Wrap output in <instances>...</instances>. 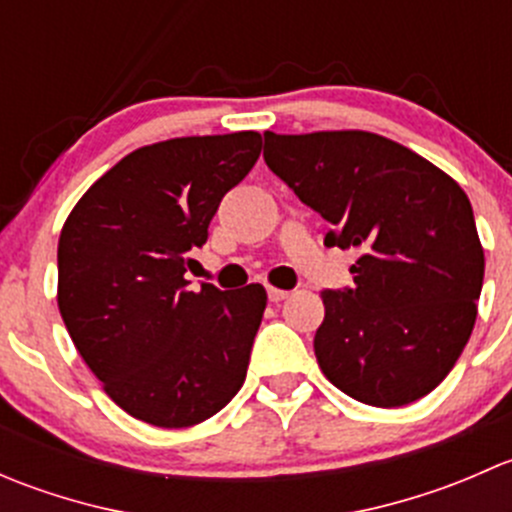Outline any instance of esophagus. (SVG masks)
<instances>
[{
  "label": "esophagus",
  "mask_w": 512,
  "mask_h": 512,
  "mask_svg": "<svg viewBox=\"0 0 512 512\" xmlns=\"http://www.w3.org/2000/svg\"><path fill=\"white\" fill-rule=\"evenodd\" d=\"M267 297H270V302H282V299L289 297V292H287V289L270 287V289H267Z\"/></svg>",
  "instance_id": "esophagus-1"
}]
</instances>
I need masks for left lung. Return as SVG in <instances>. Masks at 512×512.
Returning a JSON list of instances; mask_svg holds the SVG:
<instances>
[{
  "label": "left lung",
  "instance_id": "left-lung-1",
  "mask_svg": "<svg viewBox=\"0 0 512 512\" xmlns=\"http://www.w3.org/2000/svg\"><path fill=\"white\" fill-rule=\"evenodd\" d=\"M265 163L359 252L354 287L324 289L314 354L352 399L381 409L431 394L466 347L485 257L468 195L418 153L366 131L280 136Z\"/></svg>",
  "mask_w": 512,
  "mask_h": 512
}]
</instances>
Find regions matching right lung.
Returning a JSON list of instances; mask_svg holds the SVG:
<instances>
[{
	"label": "right lung",
	"mask_w": 512,
	"mask_h": 512,
	"mask_svg": "<svg viewBox=\"0 0 512 512\" xmlns=\"http://www.w3.org/2000/svg\"><path fill=\"white\" fill-rule=\"evenodd\" d=\"M260 151L255 131L143 146L86 190L61 230V319L103 391L151 426H195L245 381L265 287L190 292L185 272Z\"/></svg>",
	"instance_id": "obj_1"
}]
</instances>
